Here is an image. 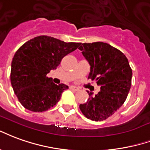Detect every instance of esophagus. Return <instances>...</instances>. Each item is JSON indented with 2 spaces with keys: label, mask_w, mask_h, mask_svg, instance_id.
I'll use <instances>...</instances> for the list:
<instances>
[{
  "label": "esophagus",
  "mask_w": 150,
  "mask_h": 150,
  "mask_svg": "<svg viewBox=\"0 0 150 150\" xmlns=\"http://www.w3.org/2000/svg\"><path fill=\"white\" fill-rule=\"evenodd\" d=\"M69 88L72 89V90H74V91H77V90H79V88H77V87H76V86H71L70 87H69Z\"/></svg>",
  "instance_id": "34e87169"
}]
</instances>
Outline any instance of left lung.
I'll list each match as a JSON object with an SVG mask.
<instances>
[{
  "mask_svg": "<svg viewBox=\"0 0 150 150\" xmlns=\"http://www.w3.org/2000/svg\"><path fill=\"white\" fill-rule=\"evenodd\" d=\"M81 44L78 49L90 64L88 78L96 80L100 90L93 97L88 93V100L80 105V110L92 121H104L126 100L131 87L132 69L124 53L109 44Z\"/></svg>",
  "mask_w": 150,
  "mask_h": 150,
  "instance_id": "8db88e82",
  "label": "left lung"
}]
</instances>
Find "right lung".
I'll return each instance as SVG.
<instances>
[{"label":"right lung","instance_id":"add662e5","mask_svg":"<svg viewBox=\"0 0 150 150\" xmlns=\"http://www.w3.org/2000/svg\"><path fill=\"white\" fill-rule=\"evenodd\" d=\"M80 45L39 36L17 50L12 61L10 80L18 100L25 109L43 112L58 102L62 92L69 87L64 84L56 85L47 74Z\"/></svg>","mask_w":150,"mask_h":150}]
</instances>
